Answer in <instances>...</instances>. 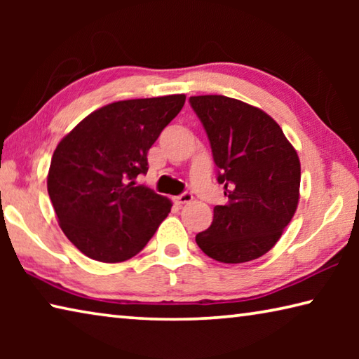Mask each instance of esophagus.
I'll return each instance as SVG.
<instances>
[{"label": "esophagus", "instance_id": "obj_1", "mask_svg": "<svg viewBox=\"0 0 359 359\" xmlns=\"http://www.w3.org/2000/svg\"><path fill=\"white\" fill-rule=\"evenodd\" d=\"M191 201H193V194L191 193H182L180 196H175L174 198V203L179 204V205L188 204V203H191Z\"/></svg>", "mask_w": 359, "mask_h": 359}]
</instances>
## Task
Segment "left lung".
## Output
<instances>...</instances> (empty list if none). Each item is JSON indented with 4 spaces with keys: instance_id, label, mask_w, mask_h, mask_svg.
<instances>
[{
    "instance_id": "left-lung-1",
    "label": "left lung",
    "mask_w": 359,
    "mask_h": 359,
    "mask_svg": "<svg viewBox=\"0 0 359 359\" xmlns=\"http://www.w3.org/2000/svg\"><path fill=\"white\" fill-rule=\"evenodd\" d=\"M208 133L228 203L196 234L199 248L220 263H247L271 250L299 201L301 163L277 121L261 109L222 95L191 96Z\"/></svg>"
}]
</instances>
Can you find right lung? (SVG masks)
<instances>
[{"instance_id":"add662e5","label":"right lung","mask_w":359,"mask_h":359,"mask_svg":"<svg viewBox=\"0 0 359 359\" xmlns=\"http://www.w3.org/2000/svg\"><path fill=\"white\" fill-rule=\"evenodd\" d=\"M184 104L185 95L112 102L58 142L47 191L60 228L88 258H133L171 212L168 198L136 177L149 171V149Z\"/></svg>"}]
</instances>
